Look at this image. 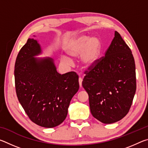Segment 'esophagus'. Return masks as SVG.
Masks as SVG:
<instances>
[{
	"instance_id": "1",
	"label": "esophagus",
	"mask_w": 148,
	"mask_h": 148,
	"mask_svg": "<svg viewBox=\"0 0 148 148\" xmlns=\"http://www.w3.org/2000/svg\"><path fill=\"white\" fill-rule=\"evenodd\" d=\"M82 81H83V79H82V77H79V86H80V87H82Z\"/></svg>"
}]
</instances>
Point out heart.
Returning <instances> with one entry per match:
<instances>
[{
    "label": "heart",
    "instance_id": "1",
    "mask_svg": "<svg viewBox=\"0 0 148 148\" xmlns=\"http://www.w3.org/2000/svg\"><path fill=\"white\" fill-rule=\"evenodd\" d=\"M66 51L72 57L80 56L79 61L82 67L89 69L93 67L98 61L102 51V44L96 36L82 35L70 41ZM61 59L66 63L71 62V59L66 56H62Z\"/></svg>",
    "mask_w": 148,
    "mask_h": 148
}]
</instances>
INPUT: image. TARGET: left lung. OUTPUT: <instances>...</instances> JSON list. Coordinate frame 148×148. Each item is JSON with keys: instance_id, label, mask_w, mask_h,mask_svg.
Here are the masks:
<instances>
[{"instance_id": "1", "label": "left lung", "mask_w": 148, "mask_h": 148, "mask_svg": "<svg viewBox=\"0 0 148 148\" xmlns=\"http://www.w3.org/2000/svg\"><path fill=\"white\" fill-rule=\"evenodd\" d=\"M85 74L82 86L92 116L106 124L123 118L136 92V71L131 50L119 32L115 31L105 56Z\"/></svg>"}]
</instances>
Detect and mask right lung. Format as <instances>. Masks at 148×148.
I'll return each instance as SVG.
<instances>
[{
  "instance_id": "add662e5",
  "label": "right lung",
  "mask_w": 148,
  "mask_h": 148,
  "mask_svg": "<svg viewBox=\"0 0 148 148\" xmlns=\"http://www.w3.org/2000/svg\"><path fill=\"white\" fill-rule=\"evenodd\" d=\"M42 52L36 40L29 38L15 63L17 99L29 119L39 126L52 128L64 121L70 102L79 89L74 72L60 74L53 59L34 57Z\"/></svg>"
}]
</instances>
